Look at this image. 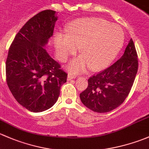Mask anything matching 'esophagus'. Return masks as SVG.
<instances>
[{
	"mask_svg": "<svg viewBox=\"0 0 149 149\" xmlns=\"http://www.w3.org/2000/svg\"><path fill=\"white\" fill-rule=\"evenodd\" d=\"M75 78H76V76H74V75L68 74V76H67V80L70 81V80H72V79H75Z\"/></svg>",
	"mask_w": 149,
	"mask_h": 149,
	"instance_id": "1",
	"label": "esophagus"
}]
</instances>
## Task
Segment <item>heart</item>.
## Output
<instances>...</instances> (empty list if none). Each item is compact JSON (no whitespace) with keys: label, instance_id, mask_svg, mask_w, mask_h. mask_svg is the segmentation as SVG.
I'll use <instances>...</instances> for the list:
<instances>
[{"label":"heart","instance_id":"obj_1","mask_svg":"<svg viewBox=\"0 0 149 149\" xmlns=\"http://www.w3.org/2000/svg\"><path fill=\"white\" fill-rule=\"evenodd\" d=\"M124 41L120 26L100 18H79L69 24L67 33L59 32L54 36V46L58 56L65 61L80 47L82 55L67 65L72 72L79 73L89 67L100 70L110 65Z\"/></svg>","mask_w":149,"mask_h":149}]
</instances>
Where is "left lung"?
Returning <instances> with one entry per match:
<instances>
[{
  "instance_id": "8db88e82",
  "label": "left lung",
  "mask_w": 149,
  "mask_h": 149,
  "mask_svg": "<svg viewBox=\"0 0 149 149\" xmlns=\"http://www.w3.org/2000/svg\"><path fill=\"white\" fill-rule=\"evenodd\" d=\"M134 43L130 39L123 54L113 65L88 79L80 93L82 104L96 113H108L120 105L129 94L138 72Z\"/></svg>"
}]
</instances>
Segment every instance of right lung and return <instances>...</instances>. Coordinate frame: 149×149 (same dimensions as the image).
Segmentation results:
<instances>
[{
  "label": "right lung",
  "mask_w": 149,
  "mask_h": 149,
  "mask_svg": "<svg viewBox=\"0 0 149 149\" xmlns=\"http://www.w3.org/2000/svg\"><path fill=\"white\" fill-rule=\"evenodd\" d=\"M56 11L45 10L29 20L13 39L6 62V82L16 101L33 113L52 108L67 74L44 47L53 35Z\"/></svg>",
  "instance_id": "right-lung-1"
}]
</instances>
